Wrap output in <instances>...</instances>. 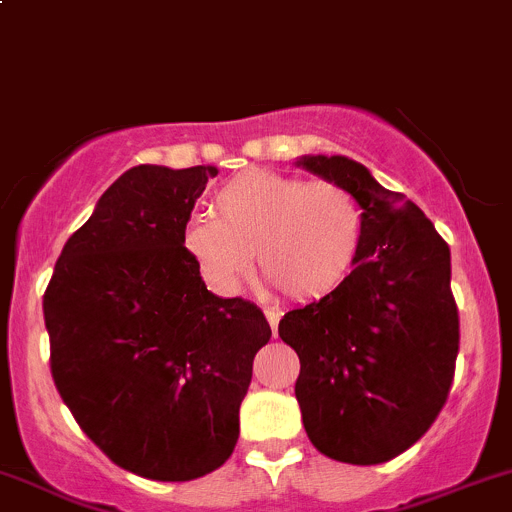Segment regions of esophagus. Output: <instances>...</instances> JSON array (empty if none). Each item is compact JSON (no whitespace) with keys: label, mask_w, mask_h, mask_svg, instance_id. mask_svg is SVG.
I'll return each instance as SVG.
<instances>
[{"label":"esophagus","mask_w":512,"mask_h":512,"mask_svg":"<svg viewBox=\"0 0 512 512\" xmlns=\"http://www.w3.org/2000/svg\"><path fill=\"white\" fill-rule=\"evenodd\" d=\"M265 317H267V322H270L272 334H275V337H277V324H280V312H277V309H267Z\"/></svg>","instance_id":"34e87169"}]
</instances>
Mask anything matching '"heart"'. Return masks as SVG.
I'll return each mask as SVG.
<instances>
[{"label":"heart","mask_w":512,"mask_h":512,"mask_svg":"<svg viewBox=\"0 0 512 512\" xmlns=\"http://www.w3.org/2000/svg\"><path fill=\"white\" fill-rule=\"evenodd\" d=\"M215 215H193L183 247L205 280L232 289L257 252L260 272L294 302L332 297L366 240L359 200L337 183L242 170L215 193Z\"/></svg>","instance_id":"b5f03b06"}]
</instances>
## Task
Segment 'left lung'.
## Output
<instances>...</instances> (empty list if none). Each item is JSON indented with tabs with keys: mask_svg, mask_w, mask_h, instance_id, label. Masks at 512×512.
<instances>
[{
	"mask_svg": "<svg viewBox=\"0 0 512 512\" xmlns=\"http://www.w3.org/2000/svg\"><path fill=\"white\" fill-rule=\"evenodd\" d=\"M297 165L359 200L366 240L332 297L280 322L282 342L299 356L294 396L319 453L376 466L414 446L451 391L461 337L451 250L421 208L376 183L366 165L347 156Z\"/></svg>",
	"mask_w": 512,
	"mask_h": 512,
	"instance_id": "obj_1",
	"label": "left lung"
}]
</instances>
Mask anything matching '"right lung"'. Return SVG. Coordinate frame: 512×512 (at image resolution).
Here are the masks:
<instances>
[{
	"label": "right lung",
	"mask_w": 512,
	"mask_h": 512,
	"mask_svg": "<svg viewBox=\"0 0 512 512\" xmlns=\"http://www.w3.org/2000/svg\"><path fill=\"white\" fill-rule=\"evenodd\" d=\"M218 168L136 165L66 240L44 292L51 376L116 466L193 480L235 451L265 314L205 287L183 227Z\"/></svg>",
	"instance_id": "1"
}]
</instances>
